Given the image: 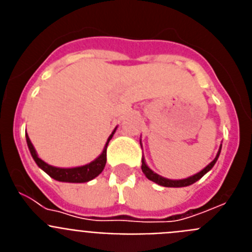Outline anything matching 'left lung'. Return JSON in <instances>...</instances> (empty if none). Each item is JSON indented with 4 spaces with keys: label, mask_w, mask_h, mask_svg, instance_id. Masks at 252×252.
Listing matches in <instances>:
<instances>
[{
    "label": "left lung",
    "mask_w": 252,
    "mask_h": 252,
    "mask_svg": "<svg viewBox=\"0 0 252 252\" xmlns=\"http://www.w3.org/2000/svg\"><path fill=\"white\" fill-rule=\"evenodd\" d=\"M220 153H221V148H220V151H218L217 157L215 158V160H213L211 164H208V165L206 166V168L203 169L202 171H199L198 174L193 175V177H189L187 178V179H182V180H170V179H166V178H162L160 177V175H158L157 173H154L151 169H149V166L146 165L145 161H144V159H142V165H141V169H142V173L146 175V178L150 180H153V182H155V183H158L159 186H162V187H174V188H178V187H187V186H190V184L195 183L197 180L201 179L202 177H203L204 174H206L207 171H209L211 169H212V166L215 165L216 161H217L218 157H220Z\"/></svg>",
    "instance_id": "left-lung-1"
}]
</instances>
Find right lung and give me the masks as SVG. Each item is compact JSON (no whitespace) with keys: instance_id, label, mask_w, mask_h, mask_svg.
<instances>
[{"instance_id":"obj_1","label":"right lung","mask_w":252,"mask_h":252,"mask_svg":"<svg viewBox=\"0 0 252 252\" xmlns=\"http://www.w3.org/2000/svg\"><path fill=\"white\" fill-rule=\"evenodd\" d=\"M116 131V130H115ZM110 135L108 140L106 142V146H104L103 151L99 155L94 161L87 164L83 166H78V168H70V169H63V168H55V166H51L49 164H46L45 161L37 158V154L35 151L34 146L31 144L30 139H29L28 133H26V141H28L29 150L31 153V157L34 158L35 162H36L39 168L43 169L46 174L50 175L51 178H54L55 180H59V182H68V183H86V182H90L93 178H95L97 175H99L102 173V170L104 169L107 161V146H108V142L112 139L113 133Z\"/></svg>"}]
</instances>
